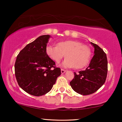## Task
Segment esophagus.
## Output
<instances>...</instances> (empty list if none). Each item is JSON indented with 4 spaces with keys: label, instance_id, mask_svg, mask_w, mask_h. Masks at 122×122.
I'll return each mask as SVG.
<instances>
[{
    "label": "esophagus",
    "instance_id": "1",
    "mask_svg": "<svg viewBox=\"0 0 122 122\" xmlns=\"http://www.w3.org/2000/svg\"><path fill=\"white\" fill-rule=\"evenodd\" d=\"M66 72V71L65 70H64V69H61V73H65Z\"/></svg>",
    "mask_w": 122,
    "mask_h": 122
}]
</instances>
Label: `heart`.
Instances as JSON below:
<instances>
[{"instance_id":"heart-1","label":"heart","mask_w":122,"mask_h":122,"mask_svg":"<svg viewBox=\"0 0 122 122\" xmlns=\"http://www.w3.org/2000/svg\"><path fill=\"white\" fill-rule=\"evenodd\" d=\"M48 56L57 64L60 62L65 57L62 62L65 68H82L89 62L91 58V50L81 42L72 40L59 42L57 46L49 45L46 48Z\"/></svg>"}]
</instances>
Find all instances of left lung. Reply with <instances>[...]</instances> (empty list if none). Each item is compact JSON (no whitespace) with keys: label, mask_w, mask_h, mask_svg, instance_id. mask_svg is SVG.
<instances>
[{"label":"left lung","mask_w":122,"mask_h":122,"mask_svg":"<svg viewBox=\"0 0 122 122\" xmlns=\"http://www.w3.org/2000/svg\"><path fill=\"white\" fill-rule=\"evenodd\" d=\"M94 47V56L89 66L84 71L74 73V79L70 82L71 87L76 92L88 95L97 91L106 81L108 71L106 54L96 44L91 42Z\"/></svg>","instance_id":"8db88e82"}]
</instances>
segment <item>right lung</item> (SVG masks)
Segmentation results:
<instances>
[{
	"instance_id": "obj_1",
	"label": "right lung",
	"mask_w": 122,
	"mask_h": 122,
	"mask_svg": "<svg viewBox=\"0 0 122 122\" xmlns=\"http://www.w3.org/2000/svg\"><path fill=\"white\" fill-rule=\"evenodd\" d=\"M50 37L43 35L27 44L15 61V74L18 84L33 96H42L49 92L61 75V69L55 66V62L46 52Z\"/></svg>"
}]
</instances>
